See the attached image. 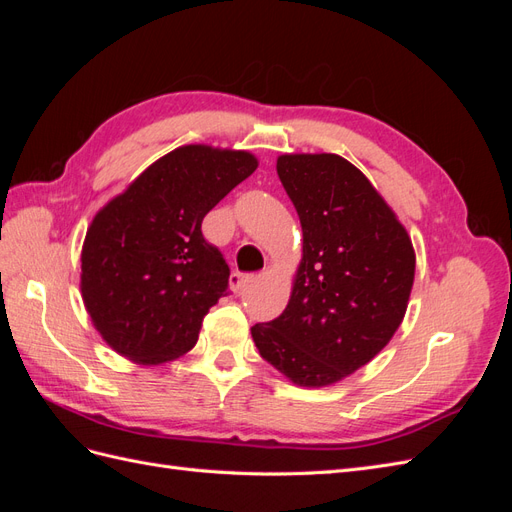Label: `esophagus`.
I'll use <instances>...</instances> for the list:
<instances>
[{"mask_svg": "<svg viewBox=\"0 0 512 512\" xmlns=\"http://www.w3.org/2000/svg\"><path fill=\"white\" fill-rule=\"evenodd\" d=\"M252 280H254L252 273H239V271H235V273L230 275V288H232V292H241Z\"/></svg>", "mask_w": 512, "mask_h": 512, "instance_id": "esophagus-1", "label": "esophagus"}]
</instances>
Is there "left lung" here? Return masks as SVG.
I'll use <instances>...</instances> for the list:
<instances>
[{
  "label": "left lung",
  "mask_w": 512,
  "mask_h": 512,
  "mask_svg": "<svg viewBox=\"0 0 512 512\" xmlns=\"http://www.w3.org/2000/svg\"><path fill=\"white\" fill-rule=\"evenodd\" d=\"M277 175L299 213L303 258L282 316L252 327L262 359L299 386L369 363L404 320L414 282L406 228L359 168L335 153H286Z\"/></svg>",
  "instance_id": "1"
}]
</instances>
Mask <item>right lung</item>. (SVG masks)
Here are the masks:
<instances>
[{
	"label": "right lung",
	"mask_w": 512,
	"mask_h": 512,
	"mask_svg": "<svg viewBox=\"0 0 512 512\" xmlns=\"http://www.w3.org/2000/svg\"><path fill=\"white\" fill-rule=\"evenodd\" d=\"M256 166L247 151L185 145L96 213L83 243L81 292L91 322L115 352L160 365L194 348L230 275L200 226Z\"/></svg>",
	"instance_id": "add662e5"
}]
</instances>
